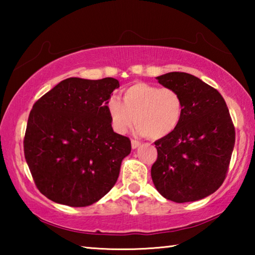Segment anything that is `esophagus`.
Instances as JSON below:
<instances>
[{
	"mask_svg": "<svg viewBox=\"0 0 255 255\" xmlns=\"http://www.w3.org/2000/svg\"><path fill=\"white\" fill-rule=\"evenodd\" d=\"M139 145H140V141L135 140V139H131V147H132L133 149L137 148Z\"/></svg>",
	"mask_w": 255,
	"mask_h": 255,
	"instance_id": "esophagus-1",
	"label": "esophagus"
}]
</instances>
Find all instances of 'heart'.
Instances as JSON below:
<instances>
[{"instance_id":"1","label":"heart","mask_w":255,"mask_h":255,"mask_svg":"<svg viewBox=\"0 0 255 255\" xmlns=\"http://www.w3.org/2000/svg\"><path fill=\"white\" fill-rule=\"evenodd\" d=\"M111 127L127 133L136 122L139 135L161 139L173 133L184 114V102L174 89L137 82L123 91V101L111 97L106 102Z\"/></svg>"}]
</instances>
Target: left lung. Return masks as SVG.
Wrapping results in <instances>:
<instances>
[{
  "mask_svg": "<svg viewBox=\"0 0 255 255\" xmlns=\"http://www.w3.org/2000/svg\"><path fill=\"white\" fill-rule=\"evenodd\" d=\"M178 91L184 114L176 130L155 141L157 159L150 174L157 191L174 202L200 200L214 193L226 178L235 128L217 90L183 72L156 77Z\"/></svg>",
  "mask_w": 255,
  "mask_h": 255,
  "instance_id": "left-lung-1",
  "label": "left lung"
}]
</instances>
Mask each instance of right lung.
<instances>
[{"instance_id":"add662e5","label":"right lung","mask_w":255,"mask_h":255,"mask_svg":"<svg viewBox=\"0 0 255 255\" xmlns=\"http://www.w3.org/2000/svg\"><path fill=\"white\" fill-rule=\"evenodd\" d=\"M118 80L66 79L30 111L24 157L38 190L51 201L85 207L117 182L130 139L115 132L106 102Z\"/></svg>"}]
</instances>
